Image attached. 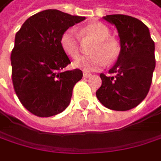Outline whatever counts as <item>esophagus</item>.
<instances>
[{"instance_id": "1", "label": "esophagus", "mask_w": 161, "mask_h": 161, "mask_svg": "<svg viewBox=\"0 0 161 161\" xmlns=\"http://www.w3.org/2000/svg\"><path fill=\"white\" fill-rule=\"evenodd\" d=\"M83 75H84V77H85V78H89V77H91V76H92V74H91V73H89V72H87V71H85V72L83 73Z\"/></svg>"}]
</instances>
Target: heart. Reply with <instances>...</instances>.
Listing matches in <instances>:
<instances>
[{"label":"heart","mask_w":161,"mask_h":161,"mask_svg":"<svg viewBox=\"0 0 161 161\" xmlns=\"http://www.w3.org/2000/svg\"><path fill=\"white\" fill-rule=\"evenodd\" d=\"M110 36L111 31L109 27L102 23L95 22L84 26L80 33V37L95 40V43L90 49V53L92 55L78 59L73 66L85 71H95L104 68L107 61H114L119 55L120 47ZM60 46L63 51L72 59H76L80 54L81 46L79 37L72 29H69L62 34Z\"/></svg>","instance_id":"heart-1"}]
</instances>
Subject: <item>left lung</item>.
<instances>
[{"label":"left lung","instance_id":"1","mask_svg":"<svg viewBox=\"0 0 161 161\" xmlns=\"http://www.w3.org/2000/svg\"><path fill=\"white\" fill-rule=\"evenodd\" d=\"M104 19L114 25L120 38L121 51L117 62L100 74L101 87L96 91L100 103L114 111H128L147 96L156 67L155 43L148 27L138 19L121 14Z\"/></svg>","mask_w":161,"mask_h":161}]
</instances>
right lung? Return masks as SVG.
Here are the masks:
<instances>
[{
  "mask_svg": "<svg viewBox=\"0 0 161 161\" xmlns=\"http://www.w3.org/2000/svg\"><path fill=\"white\" fill-rule=\"evenodd\" d=\"M84 20L47 9L29 17L16 33L10 56L12 83L22 105L34 115L53 116L69 106L83 72L63 70L70 61L60 38L69 27Z\"/></svg>",
  "mask_w": 161,
  "mask_h": 161,
  "instance_id": "1",
  "label": "right lung"
}]
</instances>
